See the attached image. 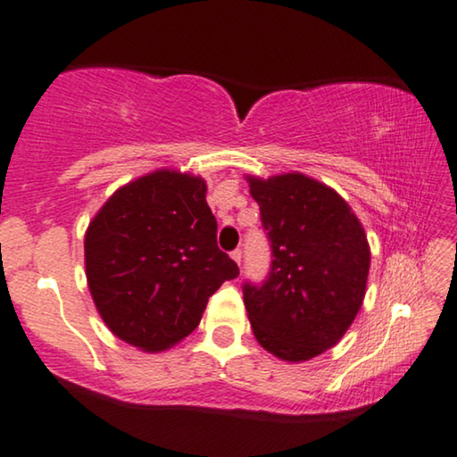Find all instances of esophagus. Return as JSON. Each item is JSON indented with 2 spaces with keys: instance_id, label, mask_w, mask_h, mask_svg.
I'll use <instances>...</instances> for the list:
<instances>
[{
  "instance_id": "34e87169",
  "label": "esophagus",
  "mask_w": 457,
  "mask_h": 457,
  "mask_svg": "<svg viewBox=\"0 0 457 457\" xmlns=\"http://www.w3.org/2000/svg\"><path fill=\"white\" fill-rule=\"evenodd\" d=\"M232 259L236 263H238V268H240V262H242V251H234L232 253Z\"/></svg>"
}]
</instances>
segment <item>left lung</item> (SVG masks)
I'll return each instance as SVG.
<instances>
[{"label": "left lung", "mask_w": 457, "mask_h": 457, "mask_svg": "<svg viewBox=\"0 0 457 457\" xmlns=\"http://www.w3.org/2000/svg\"><path fill=\"white\" fill-rule=\"evenodd\" d=\"M246 183L274 253L268 280L245 285L253 335L280 361H310L339 344L365 299V228L333 187L303 172Z\"/></svg>", "instance_id": "obj_1"}]
</instances>
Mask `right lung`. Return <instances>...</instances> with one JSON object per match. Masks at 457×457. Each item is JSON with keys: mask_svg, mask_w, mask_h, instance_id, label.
Wrapping results in <instances>:
<instances>
[{"mask_svg": "<svg viewBox=\"0 0 457 457\" xmlns=\"http://www.w3.org/2000/svg\"><path fill=\"white\" fill-rule=\"evenodd\" d=\"M86 282L109 331L162 352L200 325L209 297L238 276L219 251L206 181L158 169L109 195L84 236Z\"/></svg>", "mask_w": 457, "mask_h": 457, "instance_id": "1", "label": "right lung"}]
</instances>
